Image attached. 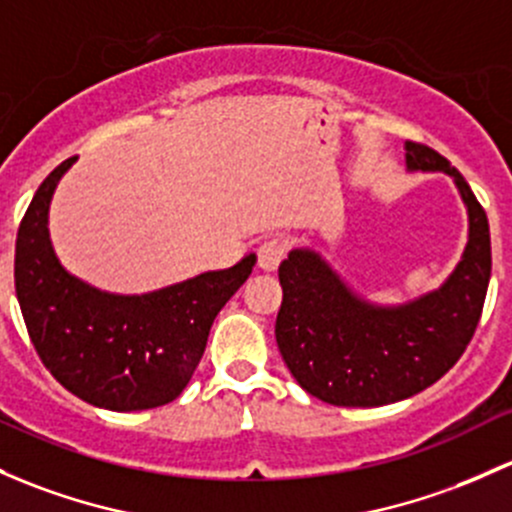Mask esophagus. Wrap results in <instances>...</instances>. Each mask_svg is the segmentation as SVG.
<instances>
[{
  "label": "esophagus",
  "mask_w": 512,
  "mask_h": 512,
  "mask_svg": "<svg viewBox=\"0 0 512 512\" xmlns=\"http://www.w3.org/2000/svg\"><path fill=\"white\" fill-rule=\"evenodd\" d=\"M284 255H287V242L272 238L262 242L260 250H257V265H260V270L274 272L279 267V262L284 260Z\"/></svg>",
  "instance_id": "esophagus-1"
}]
</instances>
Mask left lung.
I'll return each instance as SVG.
<instances>
[{
	"instance_id": "obj_1",
	"label": "left lung",
	"mask_w": 512,
	"mask_h": 512,
	"mask_svg": "<svg viewBox=\"0 0 512 512\" xmlns=\"http://www.w3.org/2000/svg\"><path fill=\"white\" fill-rule=\"evenodd\" d=\"M407 169L444 171L469 211V242L451 277L402 306L358 299L311 250L279 265V353L309 395L336 407H380L407 400L449 373L471 343L491 279V230L459 169L439 152L407 142Z\"/></svg>"
}]
</instances>
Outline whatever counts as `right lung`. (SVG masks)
<instances>
[{"label":"right lung","instance_id":"right-lung-1","mask_svg":"<svg viewBox=\"0 0 512 512\" xmlns=\"http://www.w3.org/2000/svg\"><path fill=\"white\" fill-rule=\"evenodd\" d=\"M75 159L43 179L16 233L14 282L26 331L43 365L75 397L115 412L152 410L184 392L213 319L250 277L255 255L142 297L80 282L48 240L51 196Z\"/></svg>","mask_w":512,"mask_h":512}]
</instances>
